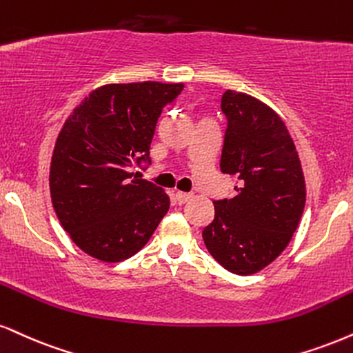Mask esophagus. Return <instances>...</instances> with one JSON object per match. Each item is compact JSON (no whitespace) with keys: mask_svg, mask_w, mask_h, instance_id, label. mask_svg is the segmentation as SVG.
I'll return each instance as SVG.
<instances>
[{"mask_svg":"<svg viewBox=\"0 0 353 353\" xmlns=\"http://www.w3.org/2000/svg\"><path fill=\"white\" fill-rule=\"evenodd\" d=\"M175 198H176L178 204H185L186 201H190V199L193 198V194H191V193H183V191H178V193L175 194Z\"/></svg>","mask_w":353,"mask_h":353,"instance_id":"34e87169","label":"esophagus"}]
</instances>
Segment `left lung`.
I'll return each mask as SVG.
<instances>
[{
  "label": "left lung",
  "mask_w": 353,
  "mask_h": 353,
  "mask_svg": "<svg viewBox=\"0 0 353 353\" xmlns=\"http://www.w3.org/2000/svg\"><path fill=\"white\" fill-rule=\"evenodd\" d=\"M221 172L236 175L230 199L214 201L203 230L206 249L225 270L252 275L286 249L306 203L301 162L281 117L250 94L228 90Z\"/></svg>",
  "instance_id": "obj_1"
}]
</instances>
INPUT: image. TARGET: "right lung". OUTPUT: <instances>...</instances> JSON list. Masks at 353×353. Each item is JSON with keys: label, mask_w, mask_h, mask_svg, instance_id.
<instances>
[{"label": "right lung", "mask_w": 353, "mask_h": 353, "mask_svg": "<svg viewBox=\"0 0 353 353\" xmlns=\"http://www.w3.org/2000/svg\"><path fill=\"white\" fill-rule=\"evenodd\" d=\"M183 86H99L65 121L52 154L50 198L62 228L93 259L116 263L137 254L167 214L168 194L128 170L150 162L157 121Z\"/></svg>", "instance_id": "1"}]
</instances>
